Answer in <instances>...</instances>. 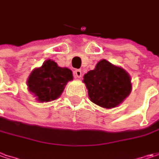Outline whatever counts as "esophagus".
Listing matches in <instances>:
<instances>
[{
    "mask_svg": "<svg viewBox=\"0 0 159 159\" xmlns=\"http://www.w3.org/2000/svg\"><path fill=\"white\" fill-rule=\"evenodd\" d=\"M74 75L76 78H81L82 77V71L80 69H75L74 71Z\"/></svg>",
    "mask_w": 159,
    "mask_h": 159,
    "instance_id": "esophagus-1",
    "label": "esophagus"
}]
</instances>
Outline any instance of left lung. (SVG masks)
Here are the masks:
<instances>
[{"mask_svg":"<svg viewBox=\"0 0 159 159\" xmlns=\"http://www.w3.org/2000/svg\"><path fill=\"white\" fill-rule=\"evenodd\" d=\"M84 82L90 100L104 108L117 107L129 96L132 88L129 74L106 60L85 74Z\"/></svg>","mask_w":159,"mask_h":159,"instance_id":"left-lung-1","label":"left lung"}]
</instances>
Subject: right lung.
I'll list each match as a JSON object with an SVG mask.
<instances>
[{
  "label": "right lung",
  "mask_w": 159,
  "mask_h": 159,
  "mask_svg": "<svg viewBox=\"0 0 159 159\" xmlns=\"http://www.w3.org/2000/svg\"><path fill=\"white\" fill-rule=\"evenodd\" d=\"M72 79L73 75L70 69L58 67L56 62L47 60L39 69L31 72L27 84L38 100L48 102L60 97L65 85Z\"/></svg>",
  "instance_id": "right-lung-1"
}]
</instances>
